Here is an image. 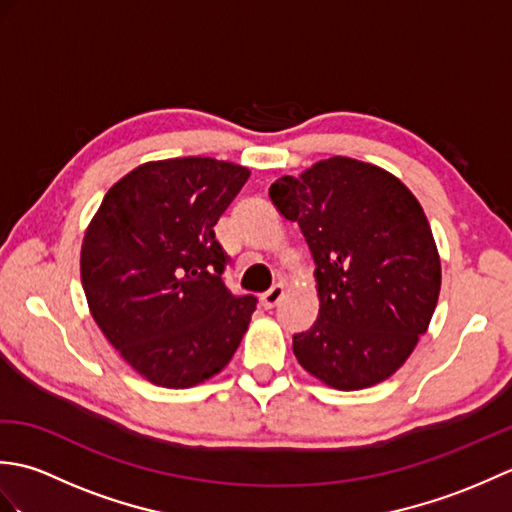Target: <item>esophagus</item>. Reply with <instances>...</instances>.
<instances>
[{"mask_svg": "<svg viewBox=\"0 0 512 512\" xmlns=\"http://www.w3.org/2000/svg\"><path fill=\"white\" fill-rule=\"evenodd\" d=\"M281 297H284V286L277 284V286L270 288L268 292H264L262 299H259V301H262L264 310H273V308L277 306V303L281 301Z\"/></svg>", "mask_w": 512, "mask_h": 512, "instance_id": "esophagus-1", "label": "esophagus"}]
</instances>
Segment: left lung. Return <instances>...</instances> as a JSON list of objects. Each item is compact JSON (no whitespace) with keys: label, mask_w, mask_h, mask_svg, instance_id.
Returning <instances> with one entry per match:
<instances>
[{"label":"left lung","mask_w":512,"mask_h":512,"mask_svg":"<svg viewBox=\"0 0 512 512\" xmlns=\"http://www.w3.org/2000/svg\"><path fill=\"white\" fill-rule=\"evenodd\" d=\"M314 259L319 317L292 339L299 365L339 391L383 383L427 332L442 268L427 215L394 173L347 156L270 187Z\"/></svg>","instance_id":"8db88e82"}]
</instances>
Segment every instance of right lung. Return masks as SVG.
<instances>
[{
	"label": "right lung",
	"instance_id": "obj_1",
	"mask_svg": "<svg viewBox=\"0 0 512 512\" xmlns=\"http://www.w3.org/2000/svg\"><path fill=\"white\" fill-rule=\"evenodd\" d=\"M248 176V167L202 156L143 162L112 184L85 228L92 317L151 385H200L242 343L257 301L226 290L213 226Z\"/></svg>",
	"mask_w": 512,
	"mask_h": 512
}]
</instances>
